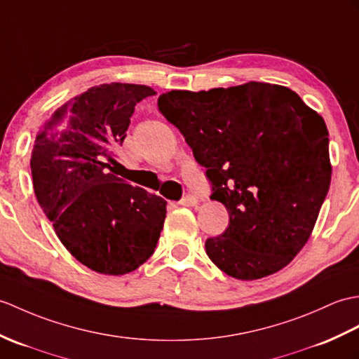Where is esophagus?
Returning a JSON list of instances; mask_svg holds the SVG:
<instances>
[{
	"mask_svg": "<svg viewBox=\"0 0 359 359\" xmlns=\"http://www.w3.org/2000/svg\"><path fill=\"white\" fill-rule=\"evenodd\" d=\"M197 203H198V198L196 196H193V194L185 196L179 202V205H182V206H196Z\"/></svg>",
	"mask_w": 359,
	"mask_h": 359,
	"instance_id": "esophagus-1",
	"label": "esophagus"
}]
</instances>
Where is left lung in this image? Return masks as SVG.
I'll list each match as a JSON object with an SVG mask.
<instances>
[{"label":"left lung","instance_id":"obj_1","mask_svg":"<svg viewBox=\"0 0 359 359\" xmlns=\"http://www.w3.org/2000/svg\"><path fill=\"white\" fill-rule=\"evenodd\" d=\"M157 107L206 168L211 198L228 210V228L205 241L211 262L238 280L287 266L309 240L330 185L321 116L290 88L255 81L171 90Z\"/></svg>","mask_w":359,"mask_h":359}]
</instances>
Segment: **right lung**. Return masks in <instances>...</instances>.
<instances>
[{
	"instance_id": "obj_1",
	"label": "right lung",
	"mask_w": 359,
	"mask_h": 359,
	"mask_svg": "<svg viewBox=\"0 0 359 359\" xmlns=\"http://www.w3.org/2000/svg\"><path fill=\"white\" fill-rule=\"evenodd\" d=\"M156 95L137 84H102L53 113L33 145V189L57 238L91 271L123 275L153 255L166 202L113 174L135 107Z\"/></svg>"
}]
</instances>
